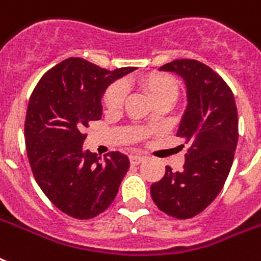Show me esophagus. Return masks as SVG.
I'll return each mask as SVG.
<instances>
[{
  "label": "esophagus",
  "instance_id": "obj_1",
  "mask_svg": "<svg viewBox=\"0 0 261 261\" xmlns=\"http://www.w3.org/2000/svg\"><path fill=\"white\" fill-rule=\"evenodd\" d=\"M144 156H139V154H134V156H130V163L133 166H138L141 163L144 162Z\"/></svg>",
  "mask_w": 261,
  "mask_h": 261
}]
</instances>
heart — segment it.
<instances>
[{
    "instance_id": "obj_1",
    "label": "heart",
    "mask_w": 261,
    "mask_h": 261,
    "mask_svg": "<svg viewBox=\"0 0 261 261\" xmlns=\"http://www.w3.org/2000/svg\"><path fill=\"white\" fill-rule=\"evenodd\" d=\"M138 85L148 93L154 102L159 101H171L174 102L178 97L179 85L174 76L168 73H150L141 77ZM126 90L120 83H113L105 90L102 102L108 111H117L124 104Z\"/></svg>"
}]
</instances>
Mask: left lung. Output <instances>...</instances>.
I'll list each match as a JSON object with an SVG mask.
<instances>
[{"label": "left lung", "mask_w": 261, "mask_h": 261, "mask_svg": "<svg viewBox=\"0 0 261 261\" xmlns=\"http://www.w3.org/2000/svg\"><path fill=\"white\" fill-rule=\"evenodd\" d=\"M160 69L180 75L188 87L189 104L176 137L185 138L189 150L184 171L167 166L150 196L168 216L190 219L214 201L227 179L238 142V112L231 89L208 65L179 59Z\"/></svg>", "instance_id": "obj_1"}]
</instances>
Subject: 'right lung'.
<instances>
[{"label":"right lung","mask_w":261,"mask_h":261,"mask_svg":"<svg viewBox=\"0 0 261 261\" xmlns=\"http://www.w3.org/2000/svg\"><path fill=\"white\" fill-rule=\"evenodd\" d=\"M134 67L101 68L69 57L39 79L30 97L24 122L30 167L45 196L75 219H91L107 211L130 168L126 154L104 159L83 150V130L102 115L107 86Z\"/></svg>","instance_id":"add662e5"}]
</instances>
